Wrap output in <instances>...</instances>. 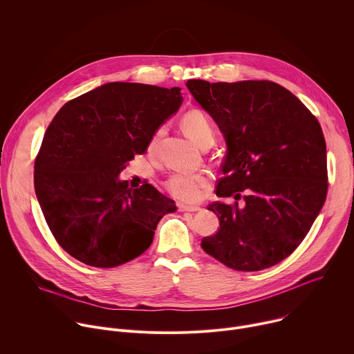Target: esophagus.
<instances>
[{
    "instance_id": "obj_1",
    "label": "esophagus",
    "mask_w": 354,
    "mask_h": 354,
    "mask_svg": "<svg viewBox=\"0 0 354 354\" xmlns=\"http://www.w3.org/2000/svg\"><path fill=\"white\" fill-rule=\"evenodd\" d=\"M178 209H179V212H192V213L200 210L198 206H186V205H179Z\"/></svg>"
}]
</instances>
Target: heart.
I'll return each mask as SVG.
<instances>
[{"instance_id":"heart-1","label":"heart","mask_w":354,"mask_h":354,"mask_svg":"<svg viewBox=\"0 0 354 354\" xmlns=\"http://www.w3.org/2000/svg\"><path fill=\"white\" fill-rule=\"evenodd\" d=\"M182 127L185 133L198 145H205L207 142H214V127L209 118L200 111H189L183 118H182ZM164 129H158L153 138L149 141V151H153L162 136ZM210 185V175L206 172H178L174 174L167 182H165V189L168 193L175 197L176 200L180 201H187V203H192V201H197L203 196L205 189Z\"/></svg>"}]
</instances>
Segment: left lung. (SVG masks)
<instances>
[{"mask_svg":"<svg viewBox=\"0 0 354 354\" xmlns=\"http://www.w3.org/2000/svg\"><path fill=\"white\" fill-rule=\"evenodd\" d=\"M193 97L227 141L216 194L207 209L218 231L201 248L227 268L258 272L290 257L319 214L328 193L326 144L317 118L284 86L272 81L189 80Z\"/></svg>","mask_w":354,"mask_h":354,"instance_id":"8db88e82","label":"left lung"}]
</instances>
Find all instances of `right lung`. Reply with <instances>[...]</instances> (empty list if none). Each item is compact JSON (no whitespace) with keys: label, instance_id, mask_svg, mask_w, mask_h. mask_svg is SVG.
Segmentation results:
<instances>
[{"label":"right lung","instance_id":"add662e5","mask_svg":"<svg viewBox=\"0 0 354 354\" xmlns=\"http://www.w3.org/2000/svg\"><path fill=\"white\" fill-rule=\"evenodd\" d=\"M180 88L109 82L80 95L48 124L35 160V192L57 243L93 268H116L149 248L175 201L119 174L144 154L182 104Z\"/></svg>","mask_w":354,"mask_h":354}]
</instances>
